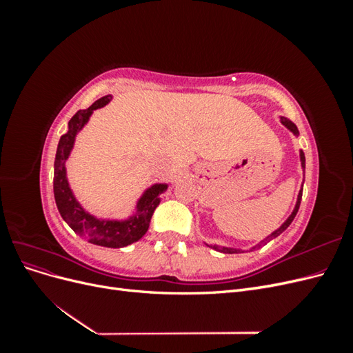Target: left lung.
Returning <instances> with one entry per match:
<instances>
[{
  "label": "left lung",
  "instance_id": "left-lung-1",
  "mask_svg": "<svg viewBox=\"0 0 353 353\" xmlns=\"http://www.w3.org/2000/svg\"><path fill=\"white\" fill-rule=\"evenodd\" d=\"M281 123L287 128V130H290L294 135H299V131H297V126L290 121V119H287V117H281ZM301 162H302V168H303V170H305V154H303V152L301 150ZM302 191H303V187L301 188V191H299V196H297V201H296V206H294V210L292 212V215L288 216L287 219H285V222L283 223V225L279 228V230H275L272 234H270L268 237H266L261 244H266L268 241H271L272 239H275V237H279L280 234L283 232V231H285L287 230V227L290 225V223L293 222V219H294V216H296V213H297V210H299V206H301V200H302ZM259 244V245H261ZM209 245V244H208ZM209 248H212V249H215V250H218V252H222V253H240L241 250L240 249H232V248H219V245H209Z\"/></svg>",
  "mask_w": 353,
  "mask_h": 353
}]
</instances>
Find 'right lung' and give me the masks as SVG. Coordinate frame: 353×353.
Returning a JSON list of instances; mask_svg holds the SVG:
<instances>
[{
  "label": "right lung",
  "mask_w": 353,
  "mask_h": 353,
  "mask_svg": "<svg viewBox=\"0 0 353 353\" xmlns=\"http://www.w3.org/2000/svg\"><path fill=\"white\" fill-rule=\"evenodd\" d=\"M112 100V95H104L88 109L79 110L69 121V131L61 135L54 160V199L61 218L68 225L78 234L79 237L92 244L104 245V248L119 249L128 244L140 240L150 225L153 212L160 203V194L166 191L168 184H154L144 191V194L137 203V213L130 219L113 221L100 219L85 210L77 197L73 196L66 176V160L74 144L77 134L88 122L90 116L95 109L104 108Z\"/></svg>",
  "instance_id": "obj_1"
}]
</instances>
